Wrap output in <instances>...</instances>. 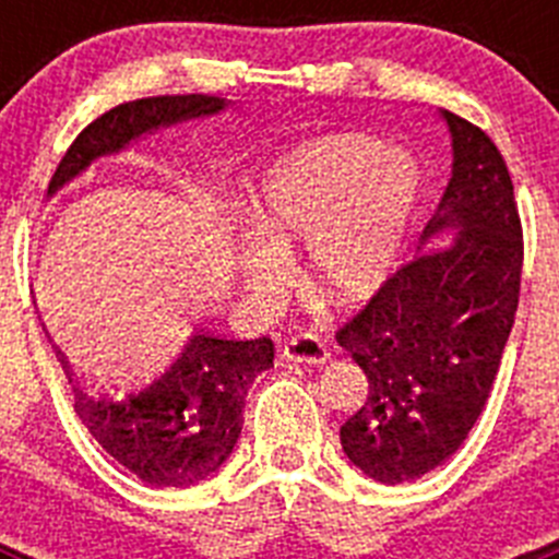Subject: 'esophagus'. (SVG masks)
Segmentation results:
<instances>
[{"label":"esophagus","instance_id":"34e87169","mask_svg":"<svg viewBox=\"0 0 559 559\" xmlns=\"http://www.w3.org/2000/svg\"><path fill=\"white\" fill-rule=\"evenodd\" d=\"M283 355L288 360H296V364H324L328 360V347H324V341L316 333H299L285 341Z\"/></svg>","mask_w":559,"mask_h":559}]
</instances>
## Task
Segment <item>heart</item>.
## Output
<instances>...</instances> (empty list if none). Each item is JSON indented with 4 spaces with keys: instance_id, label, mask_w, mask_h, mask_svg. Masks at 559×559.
<instances>
[{
    "instance_id": "1",
    "label": "heart",
    "mask_w": 559,
    "mask_h": 559,
    "mask_svg": "<svg viewBox=\"0 0 559 559\" xmlns=\"http://www.w3.org/2000/svg\"><path fill=\"white\" fill-rule=\"evenodd\" d=\"M417 170L397 151L367 136L308 142L269 167L251 224L265 246H251L243 276L251 288L285 283V260L305 249V274L335 302L378 294L397 263L414 204Z\"/></svg>"
}]
</instances>
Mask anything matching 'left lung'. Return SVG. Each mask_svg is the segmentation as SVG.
Wrapping results in <instances>:
<instances>
[{"instance_id": "obj_1", "label": "left lung", "mask_w": 559, "mask_h": 559, "mask_svg": "<svg viewBox=\"0 0 559 559\" xmlns=\"http://www.w3.org/2000/svg\"><path fill=\"white\" fill-rule=\"evenodd\" d=\"M453 176L426 235L459 226L451 246L419 251L335 330L369 380L341 426L349 462L383 484L426 476L453 456L490 397L515 324L523 226L501 151L445 111Z\"/></svg>"}]
</instances>
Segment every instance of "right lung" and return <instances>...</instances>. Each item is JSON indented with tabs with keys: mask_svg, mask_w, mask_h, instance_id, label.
<instances>
[{
	"mask_svg": "<svg viewBox=\"0 0 559 559\" xmlns=\"http://www.w3.org/2000/svg\"><path fill=\"white\" fill-rule=\"evenodd\" d=\"M221 108L224 100L210 95L142 97L108 108L67 147L49 192L140 133ZM56 355L75 392V414L108 456L151 487H190L218 471L235 448L251 380L274 367V341L201 330L165 374L133 389L95 383L69 367L61 349Z\"/></svg>",
	"mask_w": 559,
	"mask_h": 559,
	"instance_id": "add662e5",
	"label": "right lung"
}]
</instances>
